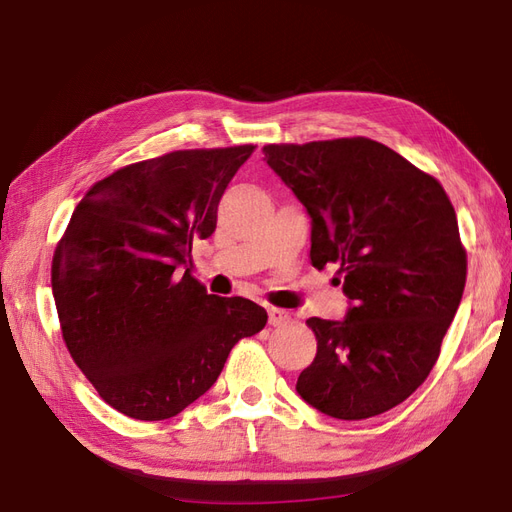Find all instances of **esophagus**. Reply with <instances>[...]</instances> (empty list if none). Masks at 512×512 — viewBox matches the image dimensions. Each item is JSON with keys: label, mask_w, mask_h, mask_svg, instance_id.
<instances>
[{"label": "esophagus", "mask_w": 512, "mask_h": 512, "mask_svg": "<svg viewBox=\"0 0 512 512\" xmlns=\"http://www.w3.org/2000/svg\"><path fill=\"white\" fill-rule=\"evenodd\" d=\"M268 321L273 328H284V325L292 323V317L286 310H279V308H268Z\"/></svg>", "instance_id": "obj_1"}]
</instances>
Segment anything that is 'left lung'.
Returning a JSON list of instances; mask_svg holds the SVG:
<instances>
[{
	"instance_id": "1",
	"label": "left lung",
	"mask_w": 512,
	"mask_h": 512,
	"mask_svg": "<svg viewBox=\"0 0 512 512\" xmlns=\"http://www.w3.org/2000/svg\"><path fill=\"white\" fill-rule=\"evenodd\" d=\"M264 160L312 217L310 262L339 264L343 321L308 319L317 356L299 396L365 420L400 405L436 365L466 284V250L442 184L363 136L266 145Z\"/></svg>"
}]
</instances>
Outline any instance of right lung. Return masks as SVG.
<instances>
[{
    "label": "right lung",
    "instance_id": "add662e5",
    "mask_svg": "<svg viewBox=\"0 0 512 512\" xmlns=\"http://www.w3.org/2000/svg\"><path fill=\"white\" fill-rule=\"evenodd\" d=\"M255 145L182 149L99 180L52 257L63 341L99 396L136 420H167L220 376L233 345L268 314L215 297L191 275L195 237Z\"/></svg>",
    "mask_w": 512,
    "mask_h": 512
}]
</instances>
